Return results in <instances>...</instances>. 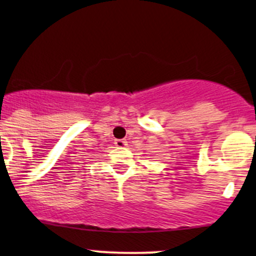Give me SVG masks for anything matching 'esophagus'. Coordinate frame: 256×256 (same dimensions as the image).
Wrapping results in <instances>:
<instances>
[{"label": "esophagus", "instance_id": "1", "mask_svg": "<svg viewBox=\"0 0 256 256\" xmlns=\"http://www.w3.org/2000/svg\"><path fill=\"white\" fill-rule=\"evenodd\" d=\"M115 146H116V147H119V148H124V147H126V146H128V142L125 141V140H115Z\"/></svg>", "mask_w": 256, "mask_h": 256}]
</instances>
